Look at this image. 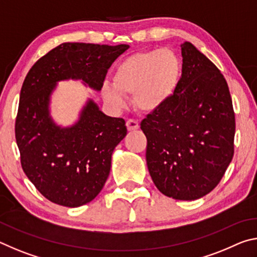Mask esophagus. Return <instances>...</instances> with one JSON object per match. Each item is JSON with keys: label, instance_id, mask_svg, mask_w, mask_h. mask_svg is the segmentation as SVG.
I'll use <instances>...</instances> for the list:
<instances>
[{"label": "esophagus", "instance_id": "obj_1", "mask_svg": "<svg viewBox=\"0 0 257 257\" xmlns=\"http://www.w3.org/2000/svg\"><path fill=\"white\" fill-rule=\"evenodd\" d=\"M138 128H139V123L137 122V121L132 120V119H129L127 121V129H128V132H135V130H137Z\"/></svg>", "mask_w": 257, "mask_h": 257}]
</instances>
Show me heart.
Instances as JSON below:
<instances>
[{"label": "heart", "mask_w": 257, "mask_h": 257, "mask_svg": "<svg viewBox=\"0 0 257 257\" xmlns=\"http://www.w3.org/2000/svg\"><path fill=\"white\" fill-rule=\"evenodd\" d=\"M181 70L180 59L171 50L137 52L118 63L113 82L103 85V97L112 106L121 108L125 95H133L137 111L153 113L175 95Z\"/></svg>", "instance_id": "1"}]
</instances>
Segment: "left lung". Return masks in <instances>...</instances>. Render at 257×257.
I'll list each match as a JSON object with an SVG mask.
<instances>
[{
    "label": "left lung",
    "instance_id": "1",
    "mask_svg": "<svg viewBox=\"0 0 257 257\" xmlns=\"http://www.w3.org/2000/svg\"><path fill=\"white\" fill-rule=\"evenodd\" d=\"M176 93L141 122L152 180L165 196L198 199L215 188L233 156L232 99L222 73L191 43L181 45Z\"/></svg>",
    "mask_w": 257,
    "mask_h": 257
}]
</instances>
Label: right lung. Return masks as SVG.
<instances>
[{
  "label": "right lung",
  "mask_w": 257,
  "mask_h": 257,
  "mask_svg": "<svg viewBox=\"0 0 257 257\" xmlns=\"http://www.w3.org/2000/svg\"><path fill=\"white\" fill-rule=\"evenodd\" d=\"M128 47L63 43L42 56L26 76L16 141L24 172L49 201L68 207L93 201L110 173L113 151L127 135L124 120L105 115L92 99L77 123L56 125L49 111L56 82L81 79L101 90L108 68Z\"/></svg>",
  "instance_id": "right-lung-1"
}]
</instances>
